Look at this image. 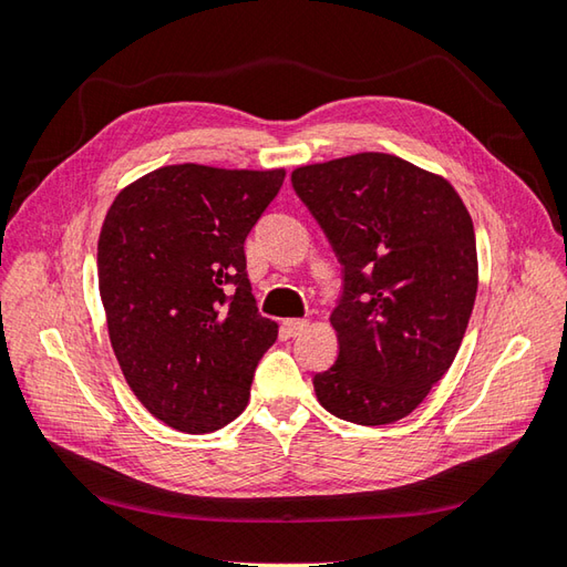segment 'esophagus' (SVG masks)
I'll use <instances>...</instances> for the list:
<instances>
[{"mask_svg":"<svg viewBox=\"0 0 567 567\" xmlns=\"http://www.w3.org/2000/svg\"><path fill=\"white\" fill-rule=\"evenodd\" d=\"M307 327H309L307 319H285L282 321V331L287 336H299L302 331H307Z\"/></svg>","mask_w":567,"mask_h":567,"instance_id":"34e87169","label":"esophagus"}]
</instances>
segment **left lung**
Returning <instances> with one entry per match:
<instances>
[{
	"instance_id": "1",
	"label": "left lung",
	"mask_w": 567,
	"mask_h": 567,
	"mask_svg": "<svg viewBox=\"0 0 567 567\" xmlns=\"http://www.w3.org/2000/svg\"><path fill=\"white\" fill-rule=\"evenodd\" d=\"M292 187L343 265L339 358L315 392L333 416L394 424L461 348L477 295L473 219L449 179L390 153L302 165Z\"/></svg>"
}]
</instances>
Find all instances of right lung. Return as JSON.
Here are the masks:
<instances>
[{
  "label": "right lung",
  "mask_w": 567,
  "mask_h": 567,
  "mask_svg": "<svg viewBox=\"0 0 567 567\" xmlns=\"http://www.w3.org/2000/svg\"><path fill=\"white\" fill-rule=\"evenodd\" d=\"M285 171L165 165L104 216L100 295L114 355L163 424L209 433L244 412L277 323L258 315L244 244Z\"/></svg>",
  "instance_id": "add662e5"
}]
</instances>
